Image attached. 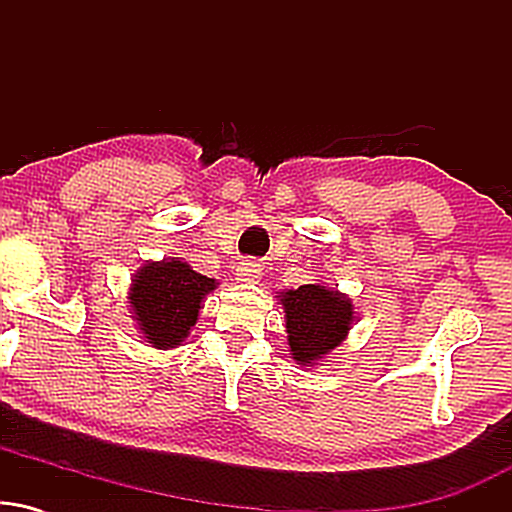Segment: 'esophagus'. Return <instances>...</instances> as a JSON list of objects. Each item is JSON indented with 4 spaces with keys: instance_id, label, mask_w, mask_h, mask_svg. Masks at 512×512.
Returning <instances> with one entry per match:
<instances>
[{
    "instance_id": "34e87169",
    "label": "esophagus",
    "mask_w": 512,
    "mask_h": 512,
    "mask_svg": "<svg viewBox=\"0 0 512 512\" xmlns=\"http://www.w3.org/2000/svg\"><path fill=\"white\" fill-rule=\"evenodd\" d=\"M262 279V264L252 262V260H243L238 264V281L243 284H257Z\"/></svg>"
}]
</instances>
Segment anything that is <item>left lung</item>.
Returning a JSON list of instances; mask_svg holds the SVG:
<instances>
[{
	"mask_svg": "<svg viewBox=\"0 0 512 512\" xmlns=\"http://www.w3.org/2000/svg\"><path fill=\"white\" fill-rule=\"evenodd\" d=\"M276 301L284 308L286 342L298 366H322V361L346 342L356 322L351 298L327 284L279 291Z\"/></svg>",
	"mask_w": 512,
	"mask_h": 512,
	"instance_id": "1",
	"label": "left lung"
}]
</instances>
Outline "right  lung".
<instances>
[{"label": "right lung", "instance_id": "obj_1", "mask_svg": "<svg viewBox=\"0 0 512 512\" xmlns=\"http://www.w3.org/2000/svg\"><path fill=\"white\" fill-rule=\"evenodd\" d=\"M216 286L219 281L195 272L182 257L146 260L127 291L129 313L144 342L161 351L180 346L197 325L204 298Z\"/></svg>", "mask_w": 512, "mask_h": 512}]
</instances>
